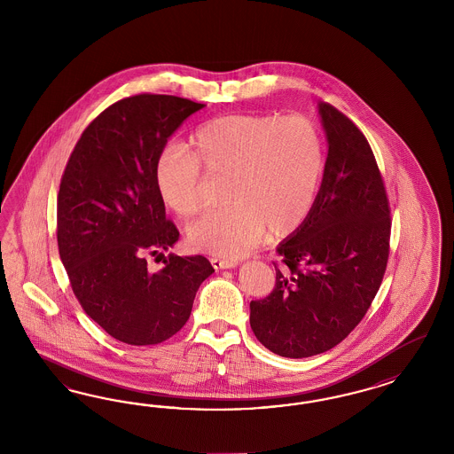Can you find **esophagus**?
Masks as SVG:
<instances>
[{
	"instance_id": "34e87169",
	"label": "esophagus",
	"mask_w": 454,
	"mask_h": 454,
	"mask_svg": "<svg viewBox=\"0 0 454 454\" xmlns=\"http://www.w3.org/2000/svg\"><path fill=\"white\" fill-rule=\"evenodd\" d=\"M209 262H211L215 270H230V268L238 266V262H231V260H221V258H211Z\"/></svg>"
}]
</instances>
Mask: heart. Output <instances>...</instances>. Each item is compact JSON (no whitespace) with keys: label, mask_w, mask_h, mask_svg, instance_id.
Segmentation results:
<instances>
[{"label":"heart","mask_w":454,"mask_h":454,"mask_svg":"<svg viewBox=\"0 0 454 454\" xmlns=\"http://www.w3.org/2000/svg\"><path fill=\"white\" fill-rule=\"evenodd\" d=\"M325 169V145L304 116L230 114L198 128L192 152L169 146L154 168L166 207L192 218L205 203L207 178H224L226 207L188 230L190 245L221 258H243L266 230L281 238L309 215Z\"/></svg>","instance_id":"heart-1"}]
</instances>
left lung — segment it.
I'll return each instance as SVG.
<instances>
[{"label":"left lung","mask_w":454,"mask_h":454,"mask_svg":"<svg viewBox=\"0 0 454 454\" xmlns=\"http://www.w3.org/2000/svg\"><path fill=\"white\" fill-rule=\"evenodd\" d=\"M317 114L328 156L317 200L278 245L275 289L249 302L254 336L285 357L341 343L372 306L389 254V205L368 139L328 103Z\"/></svg>","instance_id":"obj_1"}]
</instances>
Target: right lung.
<instances>
[{"label":"right lung","mask_w":454,"mask_h":454,"mask_svg":"<svg viewBox=\"0 0 454 454\" xmlns=\"http://www.w3.org/2000/svg\"><path fill=\"white\" fill-rule=\"evenodd\" d=\"M201 108L169 95L124 98L82 131L65 168L59 256L86 315L118 341L146 346L171 338L215 273L205 256H165L179 231L166 220L154 181L168 139ZM146 254H161L166 266L150 272Z\"/></svg>","instance_id":"obj_1"}]
</instances>
